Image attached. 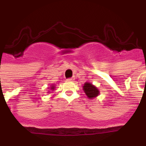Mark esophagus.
<instances>
[{"label": "esophagus", "instance_id": "obj_1", "mask_svg": "<svg viewBox=\"0 0 146 146\" xmlns=\"http://www.w3.org/2000/svg\"><path fill=\"white\" fill-rule=\"evenodd\" d=\"M67 80L72 81V80H74V78H72V77H71V78H68V79H67Z\"/></svg>", "mask_w": 146, "mask_h": 146}]
</instances>
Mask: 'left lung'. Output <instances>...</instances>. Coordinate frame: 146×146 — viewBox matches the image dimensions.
I'll return each instance as SVG.
<instances>
[{"label": "left lung", "mask_w": 146, "mask_h": 146, "mask_svg": "<svg viewBox=\"0 0 146 146\" xmlns=\"http://www.w3.org/2000/svg\"><path fill=\"white\" fill-rule=\"evenodd\" d=\"M83 90H84L85 93L87 95V96L90 99H93V98L96 97L98 96L99 91L97 88L92 84L89 83V82H86L83 86Z\"/></svg>", "instance_id": "1"}]
</instances>
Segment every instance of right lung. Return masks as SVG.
<instances>
[{"label":"right lung","mask_w":146,"mask_h":146,"mask_svg":"<svg viewBox=\"0 0 146 146\" xmlns=\"http://www.w3.org/2000/svg\"><path fill=\"white\" fill-rule=\"evenodd\" d=\"M53 89H54V87H52V88H51V90H53Z\"/></svg>","instance_id":"add662e5"}]
</instances>
